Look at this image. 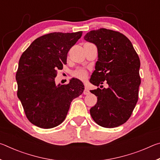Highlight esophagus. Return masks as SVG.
Returning <instances> with one entry per match:
<instances>
[{
	"instance_id": "1",
	"label": "esophagus",
	"mask_w": 160,
	"mask_h": 160,
	"mask_svg": "<svg viewBox=\"0 0 160 160\" xmlns=\"http://www.w3.org/2000/svg\"><path fill=\"white\" fill-rule=\"evenodd\" d=\"M83 94H86V95H87V94H90V90H88V88H85V90H84V91H83Z\"/></svg>"
}]
</instances>
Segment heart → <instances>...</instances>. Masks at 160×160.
Wrapping results in <instances>:
<instances>
[{"label": "heart", "mask_w": 160, "mask_h": 160, "mask_svg": "<svg viewBox=\"0 0 160 160\" xmlns=\"http://www.w3.org/2000/svg\"><path fill=\"white\" fill-rule=\"evenodd\" d=\"M72 75L80 80H85L88 78V72L83 68H78L72 72Z\"/></svg>", "instance_id": "obj_1"}]
</instances>
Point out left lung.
Segmentation results:
<instances>
[{
    "mask_svg": "<svg viewBox=\"0 0 160 160\" xmlns=\"http://www.w3.org/2000/svg\"><path fill=\"white\" fill-rule=\"evenodd\" d=\"M84 39L98 50L90 82L98 87L106 81L109 85L107 89L90 90L97 97V104L90 111L91 116L104 128L118 127L131 117L138 100L141 82L138 55L131 41L117 31L100 28L89 32Z\"/></svg>",
    "mask_w": 160,
    "mask_h": 160,
    "instance_id": "8db88e82",
    "label": "left lung"
}]
</instances>
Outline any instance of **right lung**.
Returning a JSON list of instances; mask_svg holds the SVG:
<instances>
[{
    "label": "right lung",
    "mask_w": 160,
    "mask_h": 160,
    "mask_svg": "<svg viewBox=\"0 0 160 160\" xmlns=\"http://www.w3.org/2000/svg\"><path fill=\"white\" fill-rule=\"evenodd\" d=\"M82 32H52L37 38L22 54L16 73L17 94L30 122L52 128L63 122L70 103L82 94L84 85L72 78L56 85L57 70L66 64L68 52Z\"/></svg>",
    "instance_id": "right-lung-1"
}]
</instances>
